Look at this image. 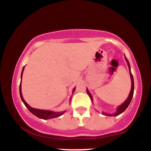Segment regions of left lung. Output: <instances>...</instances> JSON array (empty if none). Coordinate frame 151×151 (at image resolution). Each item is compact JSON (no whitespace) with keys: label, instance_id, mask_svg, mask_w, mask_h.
Segmentation results:
<instances>
[{"label":"left lung","instance_id":"1","mask_svg":"<svg viewBox=\"0 0 151 151\" xmlns=\"http://www.w3.org/2000/svg\"><path fill=\"white\" fill-rule=\"evenodd\" d=\"M125 58H126V57H125ZM126 62H127V63H128V66H129V71H130V75H131V92H130L129 97H128L127 99L126 100V101L124 102V103L122 105H121L120 106L118 107L116 112L115 114H106L103 113V114H104V115L109 116H118V115H119V114H122L123 112H124V111H125L126 109H127V107L129 106V105L130 104V103H131V99H132V98H133V91H134V81H133V77L132 74H131V70H130V64L129 62V60H127V58H126ZM86 91H87V93L89 94L90 99L92 100L91 95L90 94L89 91H88L87 89H86Z\"/></svg>","mask_w":151,"mask_h":151}]
</instances>
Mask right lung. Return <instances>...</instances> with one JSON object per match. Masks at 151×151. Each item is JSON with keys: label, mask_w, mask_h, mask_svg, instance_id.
Masks as SVG:
<instances>
[{"label": "right lung", "mask_w": 151, "mask_h": 151, "mask_svg": "<svg viewBox=\"0 0 151 151\" xmlns=\"http://www.w3.org/2000/svg\"><path fill=\"white\" fill-rule=\"evenodd\" d=\"M23 70H24V67H23V69H22V73H21V79H22V72H23ZM74 90H75V89H74L73 92L74 91ZM20 98H21L22 102H23L25 106L27 107V109H28V110L30 111L32 114H34L35 116H36L38 117V118H40V119H45V120H46V119H54V118H57V117L60 116H62V114L65 113V111L53 112V111H51L40 110V109H34V108H32V107H30V106H29L27 103H26L25 100H24V99L22 98V92H21V83L20 84Z\"/></svg>", "instance_id": "1"}]
</instances>
